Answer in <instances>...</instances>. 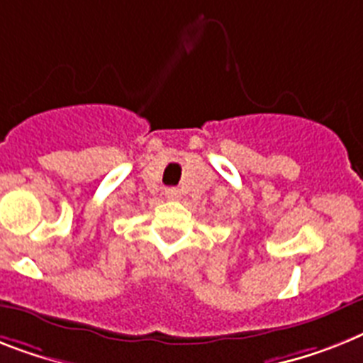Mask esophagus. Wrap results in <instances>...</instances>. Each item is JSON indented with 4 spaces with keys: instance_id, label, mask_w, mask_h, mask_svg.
Returning <instances> with one entry per match:
<instances>
[{
    "instance_id": "1",
    "label": "esophagus",
    "mask_w": 363,
    "mask_h": 363,
    "mask_svg": "<svg viewBox=\"0 0 363 363\" xmlns=\"http://www.w3.org/2000/svg\"><path fill=\"white\" fill-rule=\"evenodd\" d=\"M166 197L167 199H179L181 197V191H179V188H167L166 190Z\"/></svg>"
}]
</instances>
